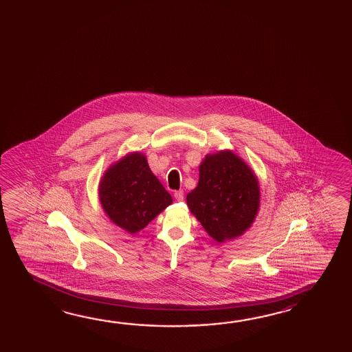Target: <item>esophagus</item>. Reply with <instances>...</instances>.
I'll use <instances>...</instances> for the list:
<instances>
[{
	"instance_id": "obj_1",
	"label": "esophagus",
	"mask_w": 352,
	"mask_h": 352,
	"mask_svg": "<svg viewBox=\"0 0 352 352\" xmlns=\"http://www.w3.org/2000/svg\"><path fill=\"white\" fill-rule=\"evenodd\" d=\"M174 197H175L177 201H183L184 200V192H183V190L175 191Z\"/></svg>"
}]
</instances>
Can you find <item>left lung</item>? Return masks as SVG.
<instances>
[{"mask_svg":"<svg viewBox=\"0 0 352 352\" xmlns=\"http://www.w3.org/2000/svg\"><path fill=\"white\" fill-rule=\"evenodd\" d=\"M186 204L216 242L236 239L248 231L259 212V180L233 151L208 153L199 167L197 186L186 195Z\"/></svg>","mask_w":352,"mask_h":352,"instance_id":"1","label":"left lung"}]
</instances>
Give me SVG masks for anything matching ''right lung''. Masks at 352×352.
Instances as JSON below:
<instances>
[{"label":"right lung","instance_id":"right-lung-1","mask_svg":"<svg viewBox=\"0 0 352 352\" xmlns=\"http://www.w3.org/2000/svg\"><path fill=\"white\" fill-rule=\"evenodd\" d=\"M98 195L110 221L130 234L144 230L173 202L140 151L109 166L99 182Z\"/></svg>","mask_w":352,"mask_h":352}]
</instances>
